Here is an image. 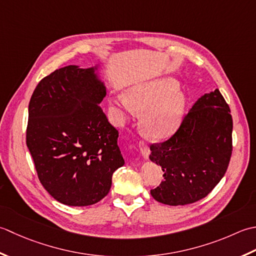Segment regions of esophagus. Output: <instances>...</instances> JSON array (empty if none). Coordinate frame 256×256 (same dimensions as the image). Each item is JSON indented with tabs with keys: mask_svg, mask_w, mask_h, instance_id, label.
I'll use <instances>...</instances> for the list:
<instances>
[{
	"mask_svg": "<svg viewBox=\"0 0 256 256\" xmlns=\"http://www.w3.org/2000/svg\"><path fill=\"white\" fill-rule=\"evenodd\" d=\"M139 149H140V152H142V157L144 159H148L149 154H150V149L147 144L144 142H139Z\"/></svg>",
	"mask_w": 256,
	"mask_h": 256,
	"instance_id": "34e87169",
	"label": "esophagus"
}]
</instances>
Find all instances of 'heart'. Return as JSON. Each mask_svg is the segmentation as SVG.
I'll return each instance as SVG.
<instances>
[{"instance_id": "1", "label": "heart", "mask_w": 256, "mask_h": 256, "mask_svg": "<svg viewBox=\"0 0 256 256\" xmlns=\"http://www.w3.org/2000/svg\"><path fill=\"white\" fill-rule=\"evenodd\" d=\"M176 88L178 82L171 78L136 85L127 97L114 99L112 106L122 116L144 112L142 128L146 134L152 140H166L178 130L186 110V96Z\"/></svg>"}]
</instances>
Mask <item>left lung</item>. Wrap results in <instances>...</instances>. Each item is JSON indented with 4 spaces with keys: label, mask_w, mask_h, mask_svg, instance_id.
<instances>
[{
    "label": "left lung",
    "mask_w": 256,
    "mask_h": 256,
    "mask_svg": "<svg viewBox=\"0 0 256 256\" xmlns=\"http://www.w3.org/2000/svg\"><path fill=\"white\" fill-rule=\"evenodd\" d=\"M230 107L218 90L201 96L170 139L150 146L152 162L164 172L150 191L168 206L190 204L206 198L226 174L232 154Z\"/></svg>",
    "instance_id": "8db88e82"
}]
</instances>
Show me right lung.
I'll list each match as a JSON object with an SVG mask.
<instances>
[{
    "mask_svg": "<svg viewBox=\"0 0 256 256\" xmlns=\"http://www.w3.org/2000/svg\"><path fill=\"white\" fill-rule=\"evenodd\" d=\"M98 66L70 65L44 77L30 97L26 144L38 179L55 200L95 204L124 164L118 130L99 107L106 87Z\"/></svg>",
    "mask_w": 256,
    "mask_h": 256,
    "instance_id": "right-lung-1",
    "label": "right lung"
}]
</instances>
